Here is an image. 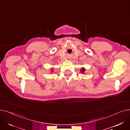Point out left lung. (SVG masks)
<instances>
[{
    "label": "left lung",
    "mask_w": 130,
    "mask_h": 130,
    "mask_svg": "<svg viewBox=\"0 0 130 130\" xmlns=\"http://www.w3.org/2000/svg\"><path fill=\"white\" fill-rule=\"evenodd\" d=\"M85 69L84 68H82V71H81V72H82V73H83L84 72H85Z\"/></svg>",
    "instance_id": "1"
}]
</instances>
